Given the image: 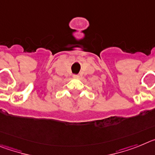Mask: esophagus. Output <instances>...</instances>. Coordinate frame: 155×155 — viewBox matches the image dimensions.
Returning <instances> with one entry per match:
<instances>
[{"instance_id":"obj_1","label":"esophagus","mask_w":155,"mask_h":155,"mask_svg":"<svg viewBox=\"0 0 155 155\" xmlns=\"http://www.w3.org/2000/svg\"><path fill=\"white\" fill-rule=\"evenodd\" d=\"M79 76H78V75H74V76H73L74 79H79Z\"/></svg>"}]
</instances>
